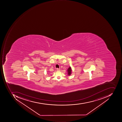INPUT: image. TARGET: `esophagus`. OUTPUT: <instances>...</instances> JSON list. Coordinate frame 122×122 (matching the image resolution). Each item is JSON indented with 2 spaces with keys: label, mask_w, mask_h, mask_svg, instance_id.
<instances>
[{
  "label": "esophagus",
  "mask_w": 122,
  "mask_h": 122,
  "mask_svg": "<svg viewBox=\"0 0 122 122\" xmlns=\"http://www.w3.org/2000/svg\"><path fill=\"white\" fill-rule=\"evenodd\" d=\"M56 70H57V71H60V70H60V69H58V68H57V69H56Z\"/></svg>",
  "instance_id": "obj_1"
}]
</instances>
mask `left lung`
Wrapping results in <instances>:
<instances>
[{"label":"left lung","mask_w":122,"mask_h":122,"mask_svg":"<svg viewBox=\"0 0 122 122\" xmlns=\"http://www.w3.org/2000/svg\"><path fill=\"white\" fill-rule=\"evenodd\" d=\"M67 71L68 74V75H71L72 72L71 69V67H69V69H68Z\"/></svg>","instance_id":"1"}]
</instances>
